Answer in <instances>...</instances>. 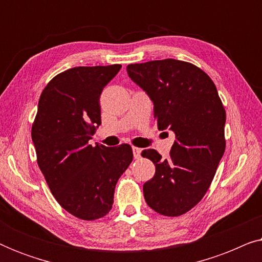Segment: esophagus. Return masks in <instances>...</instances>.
Returning a JSON list of instances; mask_svg holds the SVG:
<instances>
[{
  "label": "esophagus",
  "instance_id": "34e87169",
  "mask_svg": "<svg viewBox=\"0 0 262 262\" xmlns=\"http://www.w3.org/2000/svg\"><path fill=\"white\" fill-rule=\"evenodd\" d=\"M132 151H134V157L135 159H139V157H141V152H142V150L139 149V148H136V146H134V148H132Z\"/></svg>",
  "mask_w": 262,
  "mask_h": 262
}]
</instances>
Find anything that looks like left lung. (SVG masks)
Instances as JSON below:
<instances>
[{
  "label": "left lung",
  "mask_w": 262,
  "mask_h": 262,
  "mask_svg": "<svg viewBox=\"0 0 262 262\" xmlns=\"http://www.w3.org/2000/svg\"><path fill=\"white\" fill-rule=\"evenodd\" d=\"M126 70L154 102L157 127L175 134L168 159L154 149L142 151L156 167L143 186L145 202L163 216H181L205 195L224 154L223 103L209 75L192 63L168 58Z\"/></svg>",
  "instance_id": "obj_1"
}]
</instances>
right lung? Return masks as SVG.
<instances>
[{
    "mask_svg": "<svg viewBox=\"0 0 262 262\" xmlns=\"http://www.w3.org/2000/svg\"><path fill=\"white\" fill-rule=\"evenodd\" d=\"M120 68L76 67L58 74L42 91L32 125L37 162L51 193L83 221L110 212L117 182L134 157L128 144H88L101 124L102 89Z\"/></svg>",
    "mask_w": 262,
    "mask_h": 262,
    "instance_id": "obj_1",
    "label": "right lung"
}]
</instances>
